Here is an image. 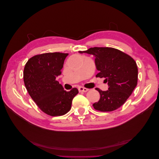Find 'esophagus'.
I'll use <instances>...</instances> for the list:
<instances>
[{
  "label": "esophagus",
  "mask_w": 159,
  "mask_h": 159,
  "mask_svg": "<svg viewBox=\"0 0 159 159\" xmlns=\"http://www.w3.org/2000/svg\"><path fill=\"white\" fill-rule=\"evenodd\" d=\"M78 89H79V91H80V92H86V91H88L89 90V89L85 88H83V87H80L78 88Z\"/></svg>",
  "instance_id": "34e87169"
}]
</instances>
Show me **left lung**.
<instances>
[{
  "instance_id": "1",
  "label": "left lung",
  "mask_w": 159,
  "mask_h": 159,
  "mask_svg": "<svg viewBox=\"0 0 159 159\" xmlns=\"http://www.w3.org/2000/svg\"><path fill=\"white\" fill-rule=\"evenodd\" d=\"M84 53L95 57V64L99 73L97 78H105L108 90L98 88L100 99L93 104L100 111H112L123 105L136 88L138 68L132 57L117 49L109 47L90 48Z\"/></svg>"
}]
</instances>
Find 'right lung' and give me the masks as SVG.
<instances>
[{
	"instance_id": "right-lung-1",
	"label": "right lung",
	"mask_w": 159,
	"mask_h": 159,
	"mask_svg": "<svg viewBox=\"0 0 159 159\" xmlns=\"http://www.w3.org/2000/svg\"><path fill=\"white\" fill-rule=\"evenodd\" d=\"M68 55L60 52L36 55L28 60L24 69V82L28 93L38 107L51 116L68 113L78 93L77 88L65 91L56 81Z\"/></svg>"
}]
</instances>
